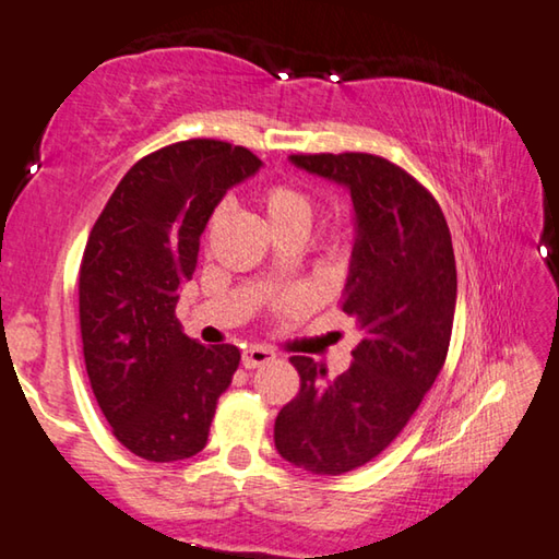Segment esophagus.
Masks as SVG:
<instances>
[{
	"label": "esophagus",
	"mask_w": 559,
	"mask_h": 559,
	"mask_svg": "<svg viewBox=\"0 0 559 559\" xmlns=\"http://www.w3.org/2000/svg\"><path fill=\"white\" fill-rule=\"evenodd\" d=\"M276 359V354L265 346H248L243 352V366L246 369H255V366H263Z\"/></svg>",
	"instance_id": "obj_1"
}]
</instances>
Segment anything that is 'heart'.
Returning <instances> with one entry per match:
<instances>
[{
	"label": "heart",
	"mask_w": 559,
	"mask_h": 559,
	"mask_svg": "<svg viewBox=\"0 0 559 559\" xmlns=\"http://www.w3.org/2000/svg\"><path fill=\"white\" fill-rule=\"evenodd\" d=\"M258 203H261L265 221H269V226L276 236L288 230H298L306 236L316 218V200L308 195L306 190L290 186V182H273V186H265L261 190V195H258ZM221 213L223 207L213 213L211 228L221 221ZM296 301L298 298H281L276 306L286 308L294 306Z\"/></svg>",
	"instance_id": "heart-1"
}]
</instances>
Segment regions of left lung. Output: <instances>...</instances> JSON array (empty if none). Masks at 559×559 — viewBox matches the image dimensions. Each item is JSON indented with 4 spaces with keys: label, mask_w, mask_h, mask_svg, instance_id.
<instances>
[{
    "label": "left lung",
    "mask_w": 559,
    "mask_h": 559,
    "mask_svg": "<svg viewBox=\"0 0 559 559\" xmlns=\"http://www.w3.org/2000/svg\"><path fill=\"white\" fill-rule=\"evenodd\" d=\"M298 168L352 190L356 243L341 311L359 321L336 379L290 356L301 389L276 416L283 460L321 477L359 469L409 424L447 361L456 306L452 233L414 175L369 153H298Z\"/></svg>",
    "instance_id": "left-lung-1"
}]
</instances>
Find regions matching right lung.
Wrapping results in <instances>:
<instances>
[{
	"label": "right lung",
	"mask_w": 559,
	"mask_h": 559,
	"mask_svg": "<svg viewBox=\"0 0 559 559\" xmlns=\"http://www.w3.org/2000/svg\"><path fill=\"white\" fill-rule=\"evenodd\" d=\"M261 168L248 147L193 138L124 173L80 263V331L90 386L112 435L147 462L205 447L215 404L240 364L233 344L203 346L175 319L205 223Z\"/></svg>",
	"instance_id": "right-lung-1"
}]
</instances>
